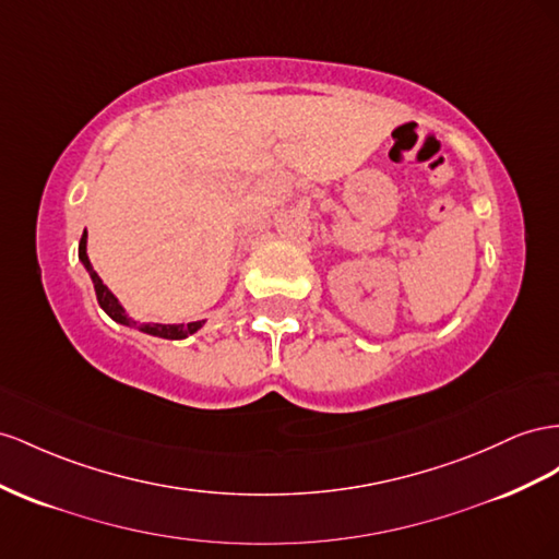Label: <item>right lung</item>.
<instances>
[{
  "label": "right lung",
  "mask_w": 559,
  "mask_h": 559,
  "mask_svg": "<svg viewBox=\"0 0 559 559\" xmlns=\"http://www.w3.org/2000/svg\"><path fill=\"white\" fill-rule=\"evenodd\" d=\"M80 261H82V265L86 267L88 277H92V282H94V289H96L98 306H100L105 312H108L117 324L133 326V329L143 331V334L157 336V338H169V341L188 338L190 334H194V331L202 329L204 320H202V322H190V324H155V322L141 324V322H135L133 317H129V314H127V310L122 308V304H119V300H117V296L108 289V286L103 284V280L98 277V273L94 270L92 261H88V255H86V230H84V235H82V239H80Z\"/></svg>",
  "instance_id": "right-lung-1"
}]
</instances>
